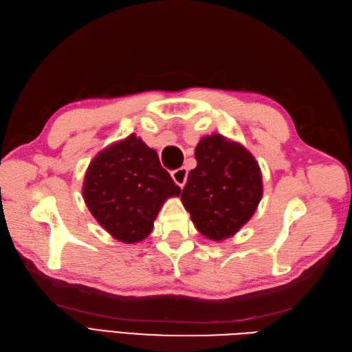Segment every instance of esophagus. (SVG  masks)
<instances>
[{
  "instance_id": "esophagus-1",
  "label": "esophagus",
  "mask_w": 352,
  "mask_h": 352,
  "mask_svg": "<svg viewBox=\"0 0 352 352\" xmlns=\"http://www.w3.org/2000/svg\"><path fill=\"white\" fill-rule=\"evenodd\" d=\"M172 177L180 188H184L188 179V170L185 167H179L175 172H172Z\"/></svg>"
}]
</instances>
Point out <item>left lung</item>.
Returning <instances> with one entry per match:
<instances>
[{
    "label": "left lung",
    "instance_id": "1",
    "mask_svg": "<svg viewBox=\"0 0 352 352\" xmlns=\"http://www.w3.org/2000/svg\"><path fill=\"white\" fill-rule=\"evenodd\" d=\"M195 158L197 167L189 172L180 198L206 238H230L260 204V166L247 148L219 133L202 138L195 148Z\"/></svg>",
    "mask_w": 352,
    "mask_h": 352
}]
</instances>
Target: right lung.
I'll return each instance as SVG.
<instances>
[{"mask_svg": "<svg viewBox=\"0 0 352 352\" xmlns=\"http://www.w3.org/2000/svg\"><path fill=\"white\" fill-rule=\"evenodd\" d=\"M82 192L91 214L113 238L136 243L150 235L164 201L179 197L180 188L157 151L132 133L94 157Z\"/></svg>", "mask_w": 352, "mask_h": 352, "instance_id": "obj_1", "label": "right lung"}]
</instances>
